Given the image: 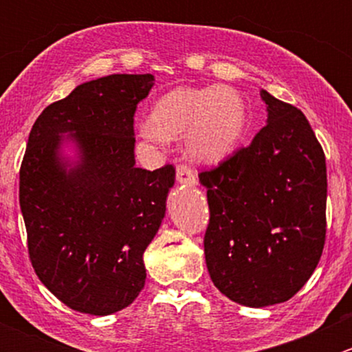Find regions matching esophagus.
<instances>
[{
    "label": "esophagus",
    "mask_w": 352,
    "mask_h": 352,
    "mask_svg": "<svg viewBox=\"0 0 352 352\" xmlns=\"http://www.w3.org/2000/svg\"><path fill=\"white\" fill-rule=\"evenodd\" d=\"M177 182L189 187L196 186V173H194L187 165H179L177 166Z\"/></svg>",
    "instance_id": "1"
}]
</instances>
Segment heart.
Returning a JSON list of instances; mask_svg holds the SVG:
<instances>
[{
  "instance_id": "b5f03b06",
  "label": "heart",
  "mask_w": 352,
  "mask_h": 352,
  "mask_svg": "<svg viewBox=\"0 0 352 352\" xmlns=\"http://www.w3.org/2000/svg\"><path fill=\"white\" fill-rule=\"evenodd\" d=\"M247 112L239 91L225 85L175 88L158 98L141 134L151 141L186 133L187 155L196 162L218 163L242 138Z\"/></svg>"
}]
</instances>
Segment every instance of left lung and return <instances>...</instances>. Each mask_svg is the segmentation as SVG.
<instances>
[{
	"label": "left lung",
	"mask_w": 352,
	"mask_h": 352,
	"mask_svg": "<svg viewBox=\"0 0 352 352\" xmlns=\"http://www.w3.org/2000/svg\"><path fill=\"white\" fill-rule=\"evenodd\" d=\"M267 124L247 148L199 173L208 189L204 255L225 296L261 308L293 298L325 243L327 166L301 110L262 90Z\"/></svg>",
	"instance_id": "8db88e82"
}]
</instances>
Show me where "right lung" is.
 Wrapping results in <instances>:
<instances>
[{
	"label": "right lung",
	"instance_id": "obj_1",
	"mask_svg": "<svg viewBox=\"0 0 352 352\" xmlns=\"http://www.w3.org/2000/svg\"><path fill=\"white\" fill-rule=\"evenodd\" d=\"M153 74L78 85L42 110L20 166V209L35 274L71 310L110 315L144 287L143 254L165 216L173 165L134 160V112ZM67 133V137H63ZM75 143L77 160L60 153Z\"/></svg>",
	"mask_w": 352,
	"mask_h": 352
}]
</instances>
